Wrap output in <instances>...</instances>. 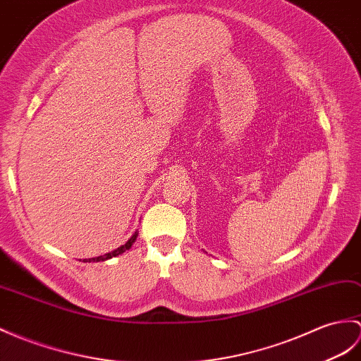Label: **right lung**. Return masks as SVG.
Instances as JSON below:
<instances>
[{
    "instance_id": "1",
    "label": "right lung",
    "mask_w": 361,
    "mask_h": 361,
    "mask_svg": "<svg viewBox=\"0 0 361 361\" xmlns=\"http://www.w3.org/2000/svg\"><path fill=\"white\" fill-rule=\"evenodd\" d=\"M137 237H138V233L135 232V233H133V235H132L128 241L124 243L123 246L116 247L115 250H112V252H107V254H104V255H99V257H95V258L82 259V262H85V263H90V262H106V259H111V258H114V257H118V255H121L123 252H126V250H129V249L132 247V245H133V243H135Z\"/></svg>"
}]
</instances>
